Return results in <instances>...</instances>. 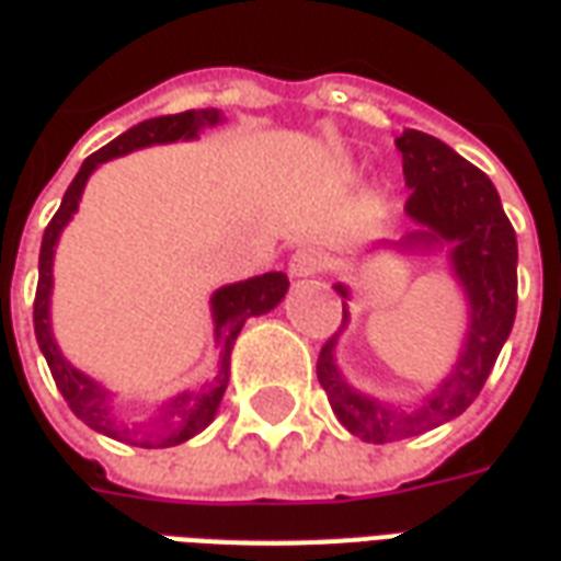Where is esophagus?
Segmentation results:
<instances>
[{"label": "esophagus", "instance_id": "34e87169", "mask_svg": "<svg viewBox=\"0 0 561 561\" xmlns=\"http://www.w3.org/2000/svg\"><path fill=\"white\" fill-rule=\"evenodd\" d=\"M323 268V256H320V250L313 248H301L293 253V260H289V277H311Z\"/></svg>", "mask_w": 561, "mask_h": 561}]
</instances>
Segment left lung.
Segmentation results:
<instances>
[{
    "mask_svg": "<svg viewBox=\"0 0 561 561\" xmlns=\"http://www.w3.org/2000/svg\"><path fill=\"white\" fill-rule=\"evenodd\" d=\"M396 147L404 184L411 186L404 214L414 229L392 248H447L450 272L468 301V332L456 365L438 387L416 404H392L353 389L337 368V335L351 323L344 301V323L323 344L317 377L341 426L368 444L414 438L462 414L480 396L516 317V232L490 178L435 135L404 129ZM383 244L389 241L377 248ZM335 289L341 299H351L344 284H335Z\"/></svg>",
    "mask_w": 561,
    "mask_h": 561,
    "instance_id": "8db88e82",
    "label": "left lung"
}]
</instances>
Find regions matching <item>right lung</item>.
I'll use <instances>...</instances> for the list:
<instances>
[{"mask_svg":"<svg viewBox=\"0 0 561 561\" xmlns=\"http://www.w3.org/2000/svg\"><path fill=\"white\" fill-rule=\"evenodd\" d=\"M226 117L217 108H198L184 111V114H165V117H153L126 129L117 135L111 145L96 150L93 157H87L81 172L75 174V181L62 196V205L54 214V220L47 224L45 238H42V253H38V289H35L33 305V323H35V341L45 353L47 368L57 380V389L62 399L69 401L71 414L83 420L90 428H96L108 438L126 440V444H138V447H174L184 444L217 416V408L224 401L226 383H229V363H232V347L241 332V325L248 323L250 317L268 313L272 308L280 305L287 296L289 280L284 272H268L250 280H238L229 287H220L210 296V317H214V344H217V368L214 375L202 383L198 389H184L174 399L157 404L153 416L147 420H126L117 414L114 404V392L105 389L99 380L87 377L78 371L75 365L62 356L57 347V337L50 329V289H54V250L62 236V229L71 220V214L78 210L81 193L90 174L96 172L102 162L114 160V157H126L133 150L150 145H169V141H190L196 138L202 129H210Z\"/></svg>","mask_w":561,"mask_h":561,"instance_id":"1","label":"right lung"}]
</instances>
